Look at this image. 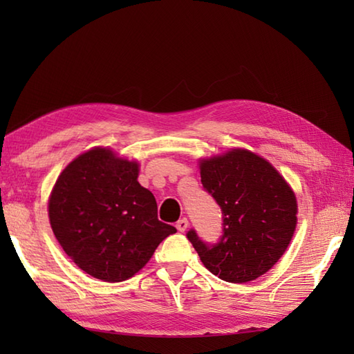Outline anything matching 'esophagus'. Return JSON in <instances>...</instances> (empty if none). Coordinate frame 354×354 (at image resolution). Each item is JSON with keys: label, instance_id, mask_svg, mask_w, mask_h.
<instances>
[{"label": "esophagus", "instance_id": "obj_1", "mask_svg": "<svg viewBox=\"0 0 354 354\" xmlns=\"http://www.w3.org/2000/svg\"><path fill=\"white\" fill-rule=\"evenodd\" d=\"M176 228L181 232H184L187 228H189V221H187V217H183V219H179L176 222Z\"/></svg>", "mask_w": 354, "mask_h": 354}]
</instances>
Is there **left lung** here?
<instances>
[{
    "label": "left lung",
    "mask_w": 354,
    "mask_h": 354,
    "mask_svg": "<svg viewBox=\"0 0 354 354\" xmlns=\"http://www.w3.org/2000/svg\"><path fill=\"white\" fill-rule=\"evenodd\" d=\"M198 162L204 189L222 209L223 236L214 246L193 230L187 237L221 280H255L288 250L298 221L295 192L272 164L248 149L234 147Z\"/></svg>",
    "instance_id": "8db88e82"
}]
</instances>
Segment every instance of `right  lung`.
Here are the masks:
<instances>
[{
  "label": "right lung",
  "instance_id": "add662e5",
  "mask_svg": "<svg viewBox=\"0 0 354 354\" xmlns=\"http://www.w3.org/2000/svg\"><path fill=\"white\" fill-rule=\"evenodd\" d=\"M138 173L137 160L93 147L66 165L50 193L48 219L59 245L102 281L133 277L176 232L158 221L155 196L141 187Z\"/></svg>",
  "mask_w": 354,
  "mask_h": 354
}]
</instances>
